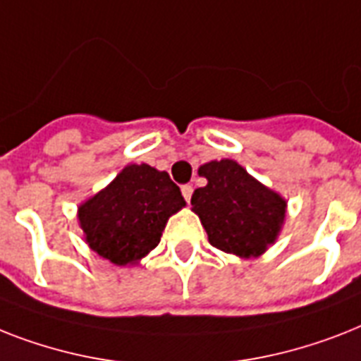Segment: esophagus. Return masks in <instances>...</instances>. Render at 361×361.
Masks as SVG:
<instances>
[{
	"mask_svg": "<svg viewBox=\"0 0 361 361\" xmlns=\"http://www.w3.org/2000/svg\"><path fill=\"white\" fill-rule=\"evenodd\" d=\"M181 195H183V198L189 202L190 196H192V185H181Z\"/></svg>",
	"mask_w": 361,
	"mask_h": 361,
	"instance_id": "34e87169",
	"label": "esophagus"
}]
</instances>
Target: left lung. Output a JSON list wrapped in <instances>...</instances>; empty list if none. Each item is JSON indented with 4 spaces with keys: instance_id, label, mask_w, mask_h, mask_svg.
Segmentation results:
<instances>
[{
    "instance_id": "left-lung-1",
    "label": "left lung",
    "mask_w": 361,
    "mask_h": 361,
    "mask_svg": "<svg viewBox=\"0 0 361 361\" xmlns=\"http://www.w3.org/2000/svg\"><path fill=\"white\" fill-rule=\"evenodd\" d=\"M198 174L207 185L192 192L190 204L211 245L239 257L262 256L282 230L287 202L233 159L209 161Z\"/></svg>"
}]
</instances>
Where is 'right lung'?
Here are the masks:
<instances>
[{
	"instance_id": "obj_1",
	"label": "right lung",
	"mask_w": 361,
	"mask_h": 361,
	"mask_svg": "<svg viewBox=\"0 0 361 361\" xmlns=\"http://www.w3.org/2000/svg\"><path fill=\"white\" fill-rule=\"evenodd\" d=\"M185 206L180 187L154 166L128 165L78 209L85 241L114 265H135L161 241L169 216Z\"/></svg>"
}]
</instances>
